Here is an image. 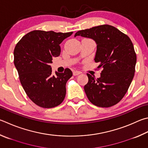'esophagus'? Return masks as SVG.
I'll list each match as a JSON object with an SVG mask.
<instances>
[{"mask_svg": "<svg viewBox=\"0 0 148 148\" xmlns=\"http://www.w3.org/2000/svg\"><path fill=\"white\" fill-rule=\"evenodd\" d=\"M81 74V72L79 71H74L73 72V74L74 75V76H77V75H79Z\"/></svg>", "mask_w": 148, "mask_h": 148, "instance_id": "34e87169", "label": "esophagus"}]
</instances>
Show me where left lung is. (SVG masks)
Segmentation results:
<instances>
[{
    "mask_svg": "<svg viewBox=\"0 0 148 148\" xmlns=\"http://www.w3.org/2000/svg\"><path fill=\"white\" fill-rule=\"evenodd\" d=\"M92 39L96 44L95 57L100 77L87 74L88 81L84 90L89 101L100 107H109L122 100L127 92L135 72L136 56L127 35L108 25L77 32L74 37Z\"/></svg>",
    "mask_w": 148,
    "mask_h": 148,
    "instance_id": "left-lung-1",
    "label": "left lung"
}]
</instances>
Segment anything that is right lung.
Listing matches in <instances>:
<instances>
[{
    "label": "right lung",
    "mask_w": 148,
    "mask_h": 148,
    "mask_svg": "<svg viewBox=\"0 0 148 148\" xmlns=\"http://www.w3.org/2000/svg\"><path fill=\"white\" fill-rule=\"evenodd\" d=\"M73 32L34 30L22 37L14 49V65L20 82L29 99L43 108L62 103L66 83L72 76L69 69L63 73L52 74V58L61 53L60 44Z\"/></svg>",
    "instance_id": "1"
}]
</instances>
